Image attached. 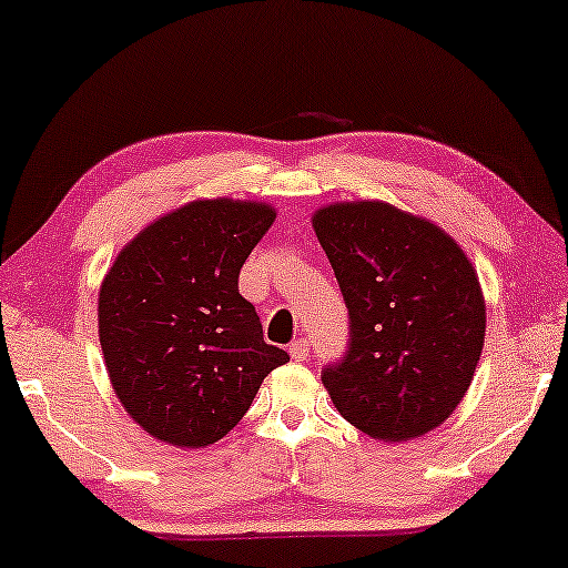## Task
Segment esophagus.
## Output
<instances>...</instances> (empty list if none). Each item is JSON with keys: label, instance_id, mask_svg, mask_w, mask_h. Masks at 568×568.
I'll list each match as a JSON object with an SVG mask.
<instances>
[{"label": "esophagus", "instance_id": "obj_1", "mask_svg": "<svg viewBox=\"0 0 568 568\" xmlns=\"http://www.w3.org/2000/svg\"><path fill=\"white\" fill-rule=\"evenodd\" d=\"M290 355H292V361H307V355H310V339H307V337L294 339V343L290 345Z\"/></svg>", "mask_w": 568, "mask_h": 568}]
</instances>
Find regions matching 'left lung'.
Listing matches in <instances>:
<instances>
[{
  "mask_svg": "<svg viewBox=\"0 0 568 568\" xmlns=\"http://www.w3.org/2000/svg\"><path fill=\"white\" fill-rule=\"evenodd\" d=\"M333 264L351 343L322 371L343 418L373 439L432 432L465 398L485 345V296L452 235L381 200L312 215Z\"/></svg>",
  "mask_w": 568,
  "mask_h": 568,
  "instance_id": "1",
  "label": "left lung"
}]
</instances>
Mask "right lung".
<instances>
[{"mask_svg":"<svg viewBox=\"0 0 568 568\" xmlns=\"http://www.w3.org/2000/svg\"><path fill=\"white\" fill-rule=\"evenodd\" d=\"M266 203L193 200L129 241L99 292L103 361L126 414L154 439H223L268 373L290 361L264 343L239 274L272 229Z\"/></svg>","mask_w":568,"mask_h":568,"instance_id":"add662e5","label":"right lung"}]
</instances>
